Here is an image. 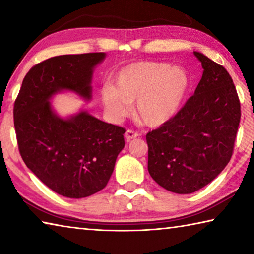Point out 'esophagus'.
I'll use <instances>...</instances> for the list:
<instances>
[{
	"instance_id": "obj_1",
	"label": "esophagus",
	"mask_w": 254,
	"mask_h": 254,
	"mask_svg": "<svg viewBox=\"0 0 254 254\" xmlns=\"http://www.w3.org/2000/svg\"><path fill=\"white\" fill-rule=\"evenodd\" d=\"M140 134L137 132H135V131H133V130H127V132H126V139L127 140V141H130V140H132V139H135V137H137L139 136Z\"/></svg>"
}]
</instances>
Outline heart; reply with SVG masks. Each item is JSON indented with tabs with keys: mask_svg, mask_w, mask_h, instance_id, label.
<instances>
[{
	"mask_svg": "<svg viewBox=\"0 0 254 254\" xmlns=\"http://www.w3.org/2000/svg\"><path fill=\"white\" fill-rule=\"evenodd\" d=\"M189 76L182 67L162 62H136L120 69L114 86L105 85L101 98L112 118L120 120L135 103L136 117L157 127L178 113L189 88Z\"/></svg>",
	"mask_w": 254,
	"mask_h": 254,
	"instance_id": "b5f03b06",
	"label": "heart"
}]
</instances>
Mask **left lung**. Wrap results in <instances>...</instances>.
I'll return each instance as SVG.
<instances>
[{"mask_svg":"<svg viewBox=\"0 0 254 254\" xmlns=\"http://www.w3.org/2000/svg\"><path fill=\"white\" fill-rule=\"evenodd\" d=\"M203 76L194 95L169 122L147 134L148 170L176 194H191L217 177L233 153L241 106L224 67L194 51Z\"/></svg>","mask_w":254,"mask_h":254,"instance_id":"obj_1","label":"left lung"}]
</instances>
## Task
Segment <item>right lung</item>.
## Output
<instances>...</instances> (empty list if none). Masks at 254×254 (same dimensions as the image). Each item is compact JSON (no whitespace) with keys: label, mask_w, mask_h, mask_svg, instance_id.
<instances>
[{"label":"right lung","mask_w":254,"mask_h":254,"mask_svg":"<svg viewBox=\"0 0 254 254\" xmlns=\"http://www.w3.org/2000/svg\"><path fill=\"white\" fill-rule=\"evenodd\" d=\"M105 53L63 55L28 71L13 109L19 151L46 186L68 198L102 190L124 148L123 127L103 122L86 110L60 118L50 100L68 91L92 98L93 71Z\"/></svg>","instance_id":"obj_1"}]
</instances>
